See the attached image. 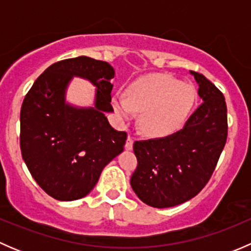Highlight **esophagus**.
Masks as SVG:
<instances>
[{
    "label": "esophagus",
    "instance_id": "obj_1",
    "mask_svg": "<svg viewBox=\"0 0 251 251\" xmlns=\"http://www.w3.org/2000/svg\"><path fill=\"white\" fill-rule=\"evenodd\" d=\"M132 147H133V137L131 135H128L127 141H126V144H125V148L127 149V151H131Z\"/></svg>",
    "mask_w": 251,
    "mask_h": 251
}]
</instances>
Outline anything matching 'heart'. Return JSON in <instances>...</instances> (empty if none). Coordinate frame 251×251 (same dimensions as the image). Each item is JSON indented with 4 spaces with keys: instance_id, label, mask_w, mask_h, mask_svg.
I'll list each match as a JSON object with an SVG mask.
<instances>
[{
    "instance_id": "heart-1",
    "label": "heart",
    "mask_w": 251,
    "mask_h": 251,
    "mask_svg": "<svg viewBox=\"0 0 251 251\" xmlns=\"http://www.w3.org/2000/svg\"><path fill=\"white\" fill-rule=\"evenodd\" d=\"M196 91L165 74H151L131 83L127 97L116 95L113 107L120 118L128 120L141 111V130L151 137H164L183 126L193 108Z\"/></svg>"
}]
</instances>
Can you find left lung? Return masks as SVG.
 <instances>
[{"mask_svg":"<svg viewBox=\"0 0 251 251\" xmlns=\"http://www.w3.org/2000/svg\"><path fill=\"white\" fill-rule=\"evenodd\" d=\"M201 103L183 127L163 138L136 141L137 168L131 187L149 206L171 207L189 201L206 186L227 141V105L221 91L192 72Z\"/></svg>","mask_w":251,"mask_h":251,"instance_id":"obj_1","label":"left lung"}]
</instances>
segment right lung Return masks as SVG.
I'll use <instances>...</instances> for the list:
<instances>
[{"label": "right lung", "instance_id": "obj_1", "mask_svg": "<svg viewBox=\"0 0 251 251\" xmlns=\"http://www.w3.org/2000/svg\"><path fill=\"white\" fill-rule=\"evenodd\" d=\"M73 76L96 85L95 108L65 104V88ZM113 77L107 62L85 55L69 58L48 67L23 100L22 156L37 184L57 201L87 196L105 165L124 151L127 133L114 130L104 115L113 111Z\"/></svg>", "mask_w": 251, "mask_h": 251}]
</instances>
